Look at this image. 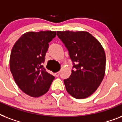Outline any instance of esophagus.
<instances>
[{
	"mask_svg": "<svg viewBox=\"0 0 122 122\" xmlns=\"http://www.w3.org/2000/svg\"><path fill=\"white\" fill-rule=\"evenodd\" d=\"M59 74H60V72H59V71H58V72L56 73L55 75L57 76V77H58V76H59Z\"/></svg>",
	"mask_w": 122,
	"mask_h": 122,
	"instance_id": "obj_1",
	"label": "esophagus"
}]
</instances>
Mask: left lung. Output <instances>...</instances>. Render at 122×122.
Instances as JSON below:
<instances>
[{"instance_id":"left-lung-1","label":"left lung","mask_w":122,"mask_h":122,"mask_svg":"<svg viewBox=\"0 0 122 122\" xmlns=\"http://www.w3.org/2000/svg\"><path fill=\"white\" fill-rule=\"evenodd\" d=\"M57 35L68 50L75 68L70 76L64 80L67 92L75 98H86L96 91L104 78V49L87 31H57Z\"/></svg>"}]
</instances>
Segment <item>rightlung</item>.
Wrapping results in <instances>:
<instances>
[{
    "label": "right lung",
    "mask_w": 122,
    "mask_h": 122,
    "mask_svg": "<svg viewBox=\"0 0 122 122\" xmlns=\"http://www.w3.org/2000/svg\"><path fill=\"white\" fill-rule=\"evenodd\" d=\"M54 31H28L16 41L10 52V70L16 83L26 94L38 97L45 94L54 76L43 66Z\"/></svg>",
    "instance_id": "right-lung-1"
}]
</instances>
